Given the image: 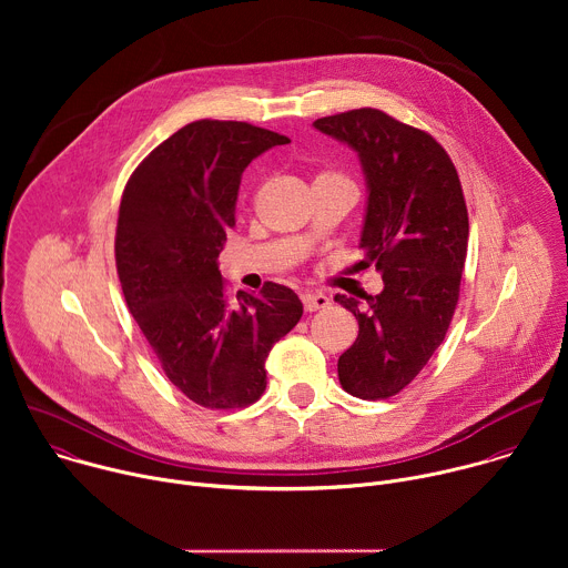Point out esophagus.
<instances>
[{"instance_id": "esophagus-1", "label": "esophagus", "mask_w": 568, "mask_h": 568, "mask_svg": "<svg viewBox=\"0 0 568 568\" xmlns=\"http://www.w3.org/2000/svg\"><path fill=\"white\" fill-rule=\"evenodd\" d=\"M301 301H303L305 312H316V310H323L331 305V298L326 294H303Z\"/></svg>"}]
</instances>
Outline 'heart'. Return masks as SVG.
<instances>
[{
  "label": "heart",
  "instance_id": "obj_1",
  "mask_svg": "<svg viewBox=\"0 0 568 568\" xmlns=\"http://www.w3.org/2000/svg\"><path fill=\"white\" fill-rule=\"evenodd\" d=\"M326 175H333V173H326Z\"/></svg>",
  "mask_w": 568,
  "mask_h": 568
}]
</instances>
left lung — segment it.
<instances>
[{"label": "left lung", "mask_w": 568, "mask_h": 568, "mask_svg": "<svg viewBox=\"0 0 568 568\" xmlns=\"http://www.w3.org/2000/svg\"><path fill=\"white\" fill-rule=\"evenodd\" d=\"M359 156L366 180L362 267L382 274L384 290L367 301L337 294L359 323L339 357L346 393L386 399L407 386L443 344L458 303L467 256V206L445 148L427 132L373 110L314 121Z\"/></svg>", "instance_id": "obj_1"}]
</instances>
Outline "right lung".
<instances>
[{
    "instance_id": "add662e5",
    "label": "right lung",
    "mask_w": 568,
    "mask_h": 568,
    "mask_svg": "<svg viewBox=\"0 0 568 568\" xmlns=\"http://www.w3.org/2000/svg\"><path fill=\"white\" fill-rule=\"evenodd\" d=\"M283 143L242 121H193L141 161L121 197L114 250L128 310L166 377L209 409L263 395L265 359L303 314L278 283L261 296L240 290L231 305L217 270L242 173Z\"/></svg>"
}]
</instances>
